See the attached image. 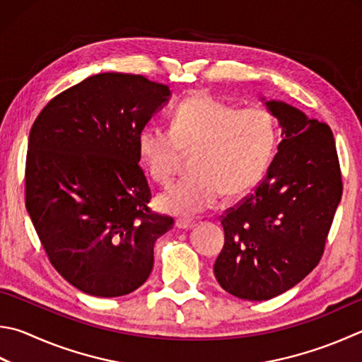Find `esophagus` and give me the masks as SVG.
I'll return each mask as SVG.
<instances>
[{"instance_id": "obj_1", "label": "esophagus", "mask_w": 362, "mask_h": 362, "mask_svg": "<svg viewBox=\"0 0 362 362\" xmlns=\"http://www.w3.org/2000/svg\"><path fill=\"white\" fill-rule=\"evenodd\" d=\"M175 226L179 229H189V228L194 226V221L189 220V218H177Z\"/></svg>"}]
</instances>
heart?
I'll return each mask as SVG.
<instances>
[{
  "instance_id": "1",
  "label": "heart",
  "mask_w": 362,
  "mask_h": 362,
  "mask_svg": "<svg viewBox=\"0 0 362 362\" xmlns=\"http://www.w3.org/2000/svg\"><path fill=\"white\" fill-rule=\"evenodd\" d=\"M277 144V123L264 107L239 109L209 93H196L175 107L170 128L150 123L137 148L150 175L169 185L185 155L193 174L161 194L160 206L174 214H196L223 194L239 196L262 179Z\"/></svg>"
}]
</instances>
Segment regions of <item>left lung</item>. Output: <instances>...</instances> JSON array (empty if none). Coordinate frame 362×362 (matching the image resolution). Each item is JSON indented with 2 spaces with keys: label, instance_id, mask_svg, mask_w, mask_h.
Masks as SVG:
<instances>
[{
  "label": "left lung",
  "instance_id": "left-lung-1",
  "mask_svg": "<svg viewBox=\"0 0 362 362\" xmlns=\"http://www.w3.org/2000/svg\"><path fill=\"white\" fill-rule=\"evenodd\" d=\"M284 139L252 194L221 215L225 245L214 264L223 290L267 300L298 285L325 253L341 198L329 124L281 101H267Z\"/></svg>",
  "mask_w": 362,
  "mask_h": 362
}]
</instances>
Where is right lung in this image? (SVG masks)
I'll use <instances>...</instances> for the list:
<instances>
[{"mask_svg": "<svg viewBox=\"0 0 362 362\" xmlns=\"http://www.w3.org/2000/svg\"><path fill=\"white\" fill-rule=\"evenodd\" d=\"M170 95L141 74L103 72L62 91L33 123L25 206L45 255L98 298L137 290L174 218L148 207L137 137Z\"/></svg>", "mask_w": 362, "mask_h": 362, "instance_id": "1", "label": "right lung"}]
</instances>
